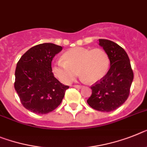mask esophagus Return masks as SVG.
<instances>
[{
	"instance_id": "esophagus-1",
	"label": "esophagus",
	"mask_w": 147,
	"mask_h": 147,
	"mask_svg": "<svg viewBox=\"0 0 147 147\" xmlns=\"http://www.w3.org/2000/svg\"><path fill=\"white\" fill-rule=\"evenodd\" d=\"M73 87H75V88H76V89H80V88H81V85H74Z\"/></svg>"
}]
</instances>
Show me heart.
<instances>
[{
	"mask_svg": "<svg viewBox=\"0 0 147 147\" xmlns=\"http://www.w3.org/2000/svg\"><path fill=\"white\" fill-rule=\"evenodd\" d=\"M62 59L53 64L52 72L65 84L76 78L78 71L86 82L94 84L103 79L109 70V56L102 49L73 48L64 53Z\"/></svg>",
	"mask_w": 147,
	"mask_h": 147,
	"instance_id": "1",
	"label": "heart"
}]
</instances>
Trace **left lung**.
I'll list each match as a JSON object with an SVG mask.
<instances>
[{
  "label": "left lung",
  "instance_id": "obj_1",
  "mask_svg": "<svg viewBox=\"0 0 147 147\" xmlns=\"http://www.w3.org/2000/svg\"><path fill=\"white\" fill-rule=\"evenodd\" d=\"M98 40L109 56L111 67L103 79L91 86L92 94L87 102L96 111L110 112L128 98L134 73L128 55L122 47L108 39Z\"/></svg>",
  "mask_w": 147,
  "mask_h": 147
}]
</instances>
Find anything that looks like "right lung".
<instances>
[{"mask_svg": "<svg viewBox=\"0 0 147 147\" xmlns=\"http://www.w3.org/2000/svg\"><path fill=\"white\" fill-rule=\"evenodd\" d=\"M63 48L53 43L32 47L17 63L14 87L22 105L37 114L53 111L60 105L69 86L54 76L51 61Z\"/></svg>", "mask_w": 147, "mask_h": 147, "instance_id": "obj_1", "label": "right lung"}]
</instances>
